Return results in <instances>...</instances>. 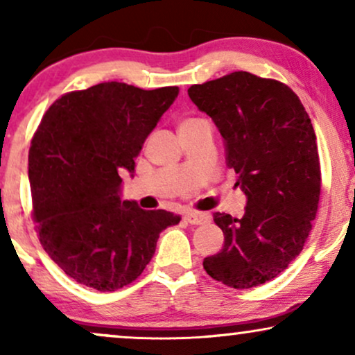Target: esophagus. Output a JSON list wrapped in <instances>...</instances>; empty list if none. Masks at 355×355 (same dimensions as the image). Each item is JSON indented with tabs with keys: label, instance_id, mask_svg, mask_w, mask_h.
<instances>
[{
	"label": "esophagus",
	"instance_id": "obj_1",
	"mask_svg": "<svg viewBox=\"0 0 355 355\" xmlns=\"http://www.w3.org/2000/svg\"><path fill=\"white\" fill-rule=\"evenodd\" d=\"M208 220H210V216L202 211H190L185 215V221H189L190 225H203L207 223Z\"/></svg>",
	"mask_w": 355,
	"mask_h": 355
}]
</instances>
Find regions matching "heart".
I'll return each instance as SVG.
<instances>
[{"mask_svg": "<svg viewBox=\"0 0 355 355\" xmlns=\"http://www.w3.org/2000/svg\"><path fill=\"white\" fill-rule=\"evenodd\" d=\"M200 123H208L207 121H203V119H196V117H190V119H185V121L182 122L180 129L182 127H190V125H200Z\"/></svg>", "mask_w": 355, "mask_h": 355, "instance_id": "heart-1", "label": "heart"}]
</instances>
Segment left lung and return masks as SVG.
Listing matches in <instances>:
<instances>
[{
    "label": "left lung",
    "mask_w": 355,
    "mask_h": 355,
    "mask_svg": "<svg viewBox=\"0 0 355 355\" xmlns=\"http://www.w3.org/2000/svg\"><path fill=\"white\" fill-rule=\"evenodd\" d=\"M189 96L218 127L248 198L243 218L213 213L225 245L203 268L230 288H256L296 259L313 230L321 196L314 127L293 89L251 72L195 84Z\"/></svg>",
    "instance_id": "left-lung-1"
}]
</instances>
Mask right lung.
<instances>
[{
    "label": "right lung",
    "instance_id": "obj_1",
    "mask_svg": "<svg viewBox=\"0 0 355 355\" xmlns=\"http://www.w3.org/2000/svg\"><path fill=\"white\" fill-rule=\"evenodd\" d=\"M178 96L102 83L64 94L42 115L29 148L33 218L51 259L79 284L115 291L142 275L157 240L180 216L122 202L121 173Z\"/></svg>",
    "mask_w": 355,
    "mask_h": 355
}]
</instances>
